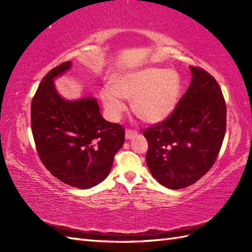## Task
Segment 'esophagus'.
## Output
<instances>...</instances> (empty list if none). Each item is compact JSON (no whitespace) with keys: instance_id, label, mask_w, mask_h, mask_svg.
<instances>
[{"instance_id":"obj_1","label":"esophagus","mask_w":252,"mask_h":252,"mask_svg":"<svg viewBox=\"0 0 252 252\" xmlns=\"http://www.w3.org/2000/svg\"><path fill=\"white\" fill-rule=\"evenodd\" d=\"M136 135H137V132L134 130H126V140H132V138L135 137Z\"/></svg>"}]
</instances>
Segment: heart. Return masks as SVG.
Here are the masks:
<instances>
[{
	"instance_id": "heart-1",
	"label": "heart",
	"mask_w": 252,
	"mask_h": 252,
	"mask_svg": "<svg viewBox=\"0 0 252 252\" xmlns=\"http://www.w3.org/2000/svg\"><path fill=\"white\" fill-rule=\"evenodd\" d=\"M181 95V78L174 70L147 67L117 73L110 89L101 93L107 115L119 120L126 110L125 101L131 100L134 114L148 123L164 121L172 114Z\"/></svg>"
}]
</instances>
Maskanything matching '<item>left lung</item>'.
<instances>
[{"label": "left lung", "instance_id": "1", "mask_svg": "<svg viewBox=\"0 0 252 252\" xmlns=\"http://www.w3.org/2000/svg\"><path fill=\"white\" fill-rule=\"evenodd\" d=\"M189 68L191 82L172 114L143 132L148 169L170 189L194 184L212 168L226 130V104L217 80Z\"/></svg>", "mask_w": 252, "mask_h": 252}]
</instances>
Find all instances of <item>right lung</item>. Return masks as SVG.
Masks as SVG:
<instances>
[{
    "label": "right lung",
    "mask_w": 252,
    "mask_h": 252,
    "mask_svg": "<svg viewBox=\"0 0 252 252\" xmlns=\"http://www.w3.org/2000/svg\"><path fill=\"white\" fill-rule=\"evenodd\" d=\"M70 67L63 63L42 79L31 103V130L44 167L63 183L88 189L109 174L125 129L104 119L95 98L66 100L57 93L54 79Z\"/></svg>",
    "instance_id": "right-lung-1"
}]
</instances>
